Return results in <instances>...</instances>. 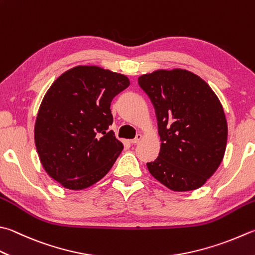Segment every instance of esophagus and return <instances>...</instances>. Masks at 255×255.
<instances>
[{
    "mask_svg": "<svg viewBox=\"0 0 255 255\" xmlns=\"http://www.w3.org/2000/svg\"><path fill=\"white\" fill-rule=\"evenodd\" d=\"M142 138H143V135H142L141 133H138V134H136V136L134 137L133 140H129V142H131L132 144H136V143L140 142V141L142 140Z\"/></svg>",
    "mask_w": 255,
    "mask_h": 255,
    "instance_id": "esophagus-1",
    "label": "esophagus"
}]
</instances>
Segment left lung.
<instances>
[{
	"label": "left lung",
	"mask_w": 255,
	"mask_h": 255,
	"mask_svg": "<svg viewBox=\"0 0 255 255\" xmlns=\"http://www.w3.org/2000/svg\"><path fill=\"white\" fill-rule=\"evenodd\" d=\"M155 109L160 154L148 172L175 192L196 190L223 160L228 123L209 84L183 69L156 70L138 78Z\"/></svg>",
	"instance_id": "8db88e82"
}]
</instances>
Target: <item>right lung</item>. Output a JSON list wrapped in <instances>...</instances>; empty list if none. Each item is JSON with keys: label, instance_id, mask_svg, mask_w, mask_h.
I'll list each match as a JSON object with an SVG mask.
<instances>
[{"label": "right lung", "instance_id": "1", "mask_svg": "<svg viewBox=\"0 0 255 255\" xmlns=\"http://www.w3.org/2000/svg\"><path fill=\"white\" fill-rule=\"evenodd\" d=\"M129 85L128 76L97 65L61 74L38 109L34 141L43 169L65 189L92 186L108 174L123 143L109 127L111 102Z\"/></svg>", "mask_w": 255, "mask_h": 255}]
</instances>
